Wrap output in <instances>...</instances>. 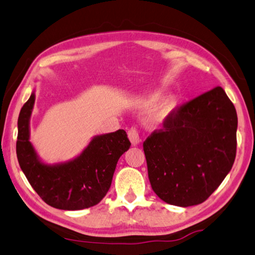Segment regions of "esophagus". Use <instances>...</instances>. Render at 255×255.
I'll return each instance as SVG.
<instances>
[{"instance_id":"obj_1","label":"esophagus","mask_w":255,"mask_h":255,"mask_svg":"<svg viewBox=\"0 0 255 255\" xmlns=\"http://www.w3.org/2000/svg\"><path fill=\"white\" fill-rule=\"evenodd\" d=\"M128 138L130 140L132 146H137V144L140 142V138H139V133L136 128H131L130 130L128 131Z\"/></svg>"}]
</instances>
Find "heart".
<instances>
[{
  "instance_id": "b5f03b06",
  "label": "heart",
  "mask_w": 255,
  "mask_h": 255,
  "mask_svg": "<svg viewBox=\"0 0 255 255\" xmlns=\"http://www.w3.org/2000/svg\"><path fill=\"white\" fill-rule=\"evenodd\" d=\"M161 94L153 93L144 99V106L154 107L150 116L148 118L149 124L151 125H160L167 121V118L170 116L171 113L177 107V99L176 97L170 96L162 99L161 102Z\"/></svg>"
}]
</instances>
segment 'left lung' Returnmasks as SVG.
I'll return each mask as SVG.
<instances>
[{"label": "left lung", "instance_id": "left-lung-1", "mask_svg": "<svg viewBox=\"0 0 255 255\" xmlns=\"http://www.w3.org/2000/svg\"><path fill=\"white\" fill-rule=\"evenodd\" d=\"M237 128V111L221 87L173 111L143 142L154 193L183 208L206 201L233 166Z\"/></svg>", "mask_w": 255, "mask_h": 255}]
</instances>
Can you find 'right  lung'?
Wrapping results in <instances>:
<instances>
[{
    "label": "right lung",
    "instance_id": "1",
    "mask_svg": "<svg viewBox=\"0 0 255 255\" xmlns=\"http://www.w3.org/2000/svg\"><path fill=\"white\" fill-rule=\"evenodd\" d=\"M35 92L19 113L17 160L32 188L48 206L61 210H82L96 206L111 188L118 159L130 148L124 129L93 137L72 160L45 163L29 141V119Z\"/></svg>",
    "mask_w": 255,
    "mask_h": 255
}]
</instances>
